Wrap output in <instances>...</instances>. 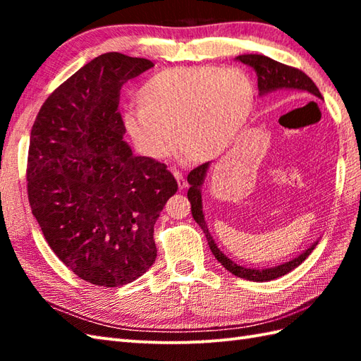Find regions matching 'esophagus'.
Listing matches in <instances>:
<instances>
[{
  "label": "esophagus",
  "instance_id": "esophagus-1",
  "mask_svg": "<svg viewBox=\"0 0 361 361\" xmlns=\"http://www.w3.org/2000/svg\"><path fill=\"white\" fill-rule=\"evenodd\" d=\"M173 176L176 178V183H178V188L183 190L186 186H188V181L185 176H183V173L180 171H173Z\"/></svg>",
  "mask_w": 361,
  "mask_h": 361
}]
</instances>
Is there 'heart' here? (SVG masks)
<instances>
[{"mask_svg": "<svg viewBox=\"0 0 361 361\" xmlns=\"http://www.w3.org/2000/svg\"><path fill=\"white\" fill-rule=\"evenodd\" d=\"M255 83L240 68H169L137 90L122 124L144 157L163 159L176 144L188 159L221 155L239 135L255 104Z\"/></svg>", "mask_w": 361, "mask_h": 361, "instance_id": "obj_1", "label": "heart"}]
</instances>
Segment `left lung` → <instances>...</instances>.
Here are the masks:
<instances>
[{
    "label": "left lung",
    "instance_id": "8db88e82",
    "mask_svg": "<svg viewBox=\"0 0 361 361\" xmlns=\"http://www.w3.org/2000/svg\"><path fill=\"white\" fill-rule=\"evenodd\" d=\"M235 60H239V62H242L243 65L251 66L252 70L256 71L257 88L260 91V94L270 93V91H291V93H305V94H312L315 97L323 99L319 90L317 88L315 83H313V80L307 74L302 73L301 70H298V68L279 63L273 59L260 56V54H245V56L235 57ZM208 167H209V163H204L189 172L188 183L190 185V188L188 190V198L190 202L192 217L197 224L202 226L206 239H208L212 255L216 256V259L226 268L229 273H233L234 276H239V278H243V279L255 281V282L273 281L276 278H281V276L290 273L291 270H295L298 265H301L304 262L305 257H309L313 248L317 247V243H313L309 250H305L301 256L295 257L293 260H290V262H286L273 268H264V270L245 268L233 262L231 259H228L224 252L217 248V245L214 243L212 237L208 231V226H206L203 209H202L200 188L204 181V175H206V171H208Z\"/></svg>",
    "mask_w": 361,
    "mask_h": 361
}]
</instances>
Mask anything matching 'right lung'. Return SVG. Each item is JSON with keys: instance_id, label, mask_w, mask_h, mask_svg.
I'll return each mask as SVG.
<instances>
[{"instance_id": "right-lung-1", "label": "right lung", "mask_w": 361, "mask_h": 361, "mask_svg": "<svg viewBox=\"0 0 361 361\" xmlns=\"http://www.w3.org/2000/svg\"><path fill=\"white\" fill-rule=\"evenodd\" d=\"M153 63L106 52L43 102L30 130L27 197L56 256L80 279L126 286L157 259L153 226L178 185L122 140L119 91Z\"/></svg>"}]
</instances>
